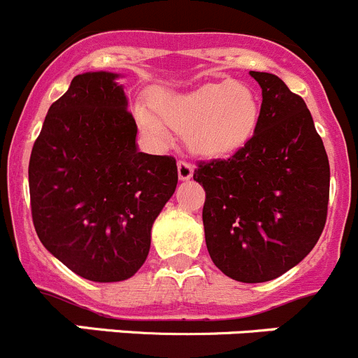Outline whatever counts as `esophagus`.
I'll return each mask as SVG.
<instances>
[{"label": "esophagus", "instance_id": "34e87169", "mask_svg": "<svg viewBox=\"0 0 358 358\" xmlns=\"http://www.w3.org/2000/svg\"><path fill=\"white\" fill-rule=\"evenodd\" d=\"M192 175H194L192 164H189V162H185V161H180L178 162V178L182 180V182H187V180L192 178Z\"/></svg>", "mask_w": 358, "mask_h": 358}]
</instances>
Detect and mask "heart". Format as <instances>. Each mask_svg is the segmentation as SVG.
Listing matches in <instances>:
<instances>
[{"instance_id": "obj_1", "label": "heart", "mask_w": 358, "mask_h": 358, "mask_svg": "<svg viewBox=\"0 0 358 358\" xmlns=\"http://www.w3.org/2000/svg\"><path fill=\"white\" fill-rule=\"evenodd\" d=\"M150 111L136 106L133 115L143 135L159 147L171 142V129L183 133L189 150L204 159L234 156L248 145L259 122V102L243 83L223 81L189 93L156 90Z\"/></svg>"}]
</instances>
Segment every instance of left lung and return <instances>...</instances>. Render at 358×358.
I'll use <instances>...</instances> for the list:
<instances>
[{"label":"left lung","instance_id":"left-lung-1","mask_svg":"<svg viewBox=\"0 0 358 358\" xmlns=\"http://www.w3.org/2000/svg\"><path fill=\"white\" fill-rule=\"evenodd\" d=\"M262 88L259 122L232 157L201 162L206 246L239 282H266L298 265L319 241L329 202V159L312 114L275 74L249 71Z\"/></svg>","mask_w":358,"mask_h":358}]
</instances>
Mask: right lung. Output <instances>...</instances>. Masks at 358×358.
<instances>
[{
  "label": "right lung",
  "instance_id": "1",
  "mask_svg": "<svg viewBox=\"0 0 358 358\" xmlns=\"http://www.w3.org/2000/svg\"><path fill=\"white\" fill-rule=\"evenodd\" d=\"M121 74L85 72L48 109L29 161L43 246L93 282L138 272L152 225L178 183L176 162L140 152Z\"/></svg>",
  "mask_w": 358,
  "mask_h": 358
}]
</instances>
